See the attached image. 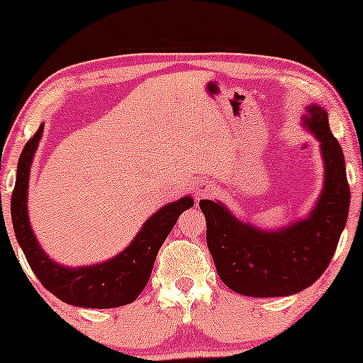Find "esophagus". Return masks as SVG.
I'll list each match as a JSON object with an SVG mask.
<instances>
[{
	"instance_id": "esophagus-1",
	"label": "esophagus",
	"mask_w": 363,
	"mask_h": 363,
	"mask_svg": "<svg viewBox=\"0 0 363 363\" xmlns=\"http://www.w3.org/2000/svg\"><path fill=\"white\" fill-rule=\"evenodd\" d=\"M213 193H215V186H213L211 183H208V182L200 183V185H198V188H196V198H198V200L210 196V195H213Z\"/></svg>"
}]
</instances>
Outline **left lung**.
I'll use <instances>...</instances> for the list:
<instances>
[{"mask_svg":"<svg viewBox=\"0 0 363 363\" xmlns=\"http://www.w3.org/2000/svg\"><path fill=\"white\" fill-rule=\"evenodd\" d=\"M304 121L319 138L325 165L324 190L309 218L282 230L261 231L238 220L221 203L200 201L218 276L238 294H296L319 279L339 245L350 205L344 153L332 135L324 108L309 107Z\"/></svg>","mask_w":363,"mask_h":363,"instance_id":"8db88e82","label":"left lung"}]
</instances>
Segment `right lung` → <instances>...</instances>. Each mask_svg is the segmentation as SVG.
<instances>
[{
  "instance_id": "right-lung-1",
  "label": "right lung",
  "mask_w": 363,
  "mask_h": 363,
  "mask_svg": "<svg viewBox=\"0 0 363 363\" xmlns=\"http://www.w3.org/2000/svg\"><path fill=\"white\" fill-rule=\"evenodd\" d=\"M43 125L29 138L18 162L16 183L11 196V218L16 240L41 284L57 299L71 306L111 309L130 304L145 289L153 262L178 216L193 206V198L168 203L150 216L127 250L111 261L82 267H64L41 250L28 220L29 168L41 140Z\"/></svg>"
}]
</instances>
